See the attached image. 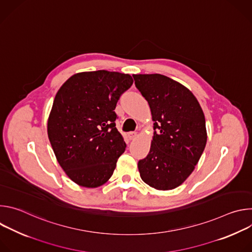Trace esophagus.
Returning a JSON list of instances; mask_svg holds the SVG:
<instances>
[{"mask_svg": "<svg viewBox=\"0 0 252 252\" xmlns=\"http://www.w3.org/2000/svg\"><path fill=\"white\" fill-rule=\"evenodd\" d=\"M136 136H137V133H136L135 131H130V132L128 133V137H129V139H134Z\"/></svg>", "mask_w": 252, "mask_h": 252, "instance_id": "1", "label": "esophagus"}]
</instances>
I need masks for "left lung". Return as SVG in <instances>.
Here are the masks:
<instances>
[{
  "mask_svg": "<svg viewBox=\"0 0 252 252\" xmlns=\"http://www.w3.org/2000/svg\"><path fill=\"white\" fill-rule=\"evenodd\" d=\"M132 77L155 122L151 151L137 163L140 177L156 189H173L190 175L204 151L207 134L203 112L193 94L168 77Z\"/></svg>",
  "mask_w": 252,
  "mask_h": 252,
  "instance_id": "8db88e82",
  "label": "left lung"
}]
</instances>
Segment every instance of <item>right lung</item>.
<instances>
[{"label": "right lung", "instance_id": "obj_1", "mask_svg": "<svg viewBox=\"0 0 252 252\" xmlns=\"http://www.w3.org/2000/svg\"><path fill=\"white\" fill-rule=\"evenodd\" d=\"M132 83L127 74L100 69L71 76L58 91L48 135L58 162L77 185L97 188L113 175L126 148L115 109Z\"/></svg>", "mask_w": 252, "mask_h": 252}]
</instances>
